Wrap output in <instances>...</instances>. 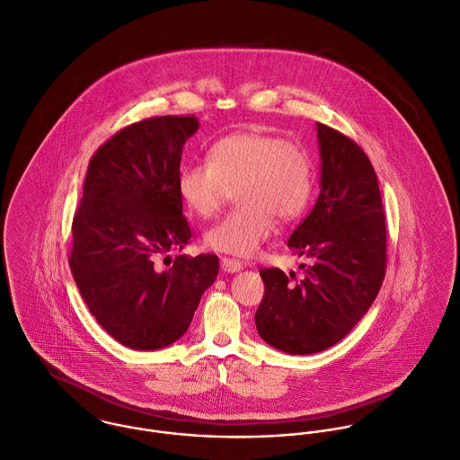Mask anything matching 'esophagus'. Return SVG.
Listing matches in <instances>:
<instances>
[{"label":"esophagus","instance_id":"esophagus-1","mask_svg":"<svg viewBox=\"0 0 460 460\" xmlns=\"http://www.w3.org/2000/svg\"><path fill=\"white\" fill-rule=\"evenodd\" d=\"M220 269H222V272H226V274H236V272H240V270L243 269V265H242V261H238V260L222 258V260H220Z\"/></svg>","mask_w":460,"mask_h":460}]
</instances>
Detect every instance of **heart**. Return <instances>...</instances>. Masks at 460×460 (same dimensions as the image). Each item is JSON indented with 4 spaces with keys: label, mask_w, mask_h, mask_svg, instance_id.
Listing matches in <instances>:
<instances>
[{
    "label": "heart",
    "mask_w": 460,
    "mask_h": 460,
    "mask_svg": "<svg viewBox=\"0 0 460 460\" xmlns=\"http://www.w3.org/2000/svg\"><path fill=\"white\" fill-rule=\"evenodd\" d=\"M231 190L238 208L209 227L204 242L217 252L251 256L274 233L276 217L293 220L305 209L313 190L309 156L270 133L240 131L217 140L208 164L178 174L186 209L200 218L215 215Z\"/></svg>",
    "instance_id": "heart-1"
}]
</instances>
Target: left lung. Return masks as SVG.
<instances>
[{"label": "left lung", "mask_w": 460, "mask_h": 460, "mask_svg": "<svg viewBox=\"0 0 460 460\" xmlns=\"http://www.w3.org/2000/svg\"><path fill=\"white\" fill-rule=\"evenodd\" d=\"M320 193L288 247L307 261L291 282L263 269L256 311L263 341L305 356L341 341L365 316L385 274V217L376 174L365 151L340 131L316 124ZM293 277V274H289Z\"/></svg>", "instance_id": "left-lung-1"}]
</instances>
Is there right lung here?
I'll return each mask as SVG.
<instances>
[{
  "label": "right lung",
  "mask_w": 460,
  "mask_h": 460,
  "mask_svg": "<svg viewBox=\"0 0 460 460\" xmlns=\"http://www.w3.org/2000/svg\"><path fill=\"white\" fill-rule=\"evenodd\" d=\"M197 129L195 117L146 119L113 135L89 164L69 267L97 323L128 349L178 341L218 276L215 254L158 267L191 238L178 174L184 142Z\"/></svg>",
  "instance_id": "add662e5"
}]
</instances>
